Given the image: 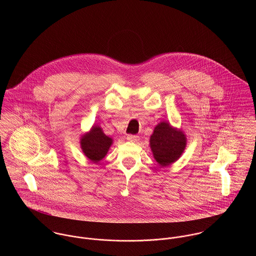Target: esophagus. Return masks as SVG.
Returning a JSON list of instances; mask_svg holds the SVG:
<instances>
[{"label":"esophagus","mask_w":256,"mask_h":256,"mask_svg":"<svg viewBox=\"0 0 256 256\" xmlns=\"http://www.w3.org/2000/svg\"><path fill=\"white\" fill-rule=\"evenodd\" d=\"M127 140L130 141V142H138L140 140V137L137 136V135H127Z\"/></svg>","instance_id":"esophagus-1"}]
</instances>
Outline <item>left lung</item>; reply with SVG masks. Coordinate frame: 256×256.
Wrapping results in <instances>:
<instances>
[{"label": "left lung", "mask_w": 256, "mask_h": 256, "mask_svg": "<svg viewBox=\"0 0 256 256\" xmlns=\"http://www.w3.org/2000/svg\"><path fill=\"white\" fill-rule=\"evenodd\" d=\"M150 146L156 162L162 166H168L182 154L186 136L182 130L162 121L154 127L150 138Z\"/></svg>", "instance_id": "left-lung-1"}]
</instances>
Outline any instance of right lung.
Masks as SVG:
<instances>
[{
	"instance_id": "1",
	"label": "right lung",
	"mask_w": 256,
	"mask_h": 256,
	"mask_svg": "<svg viewBox=\"0 0 256 256\" xmlns=\"http://www.w3.org/2000/svg\"><path fill=\"white\" fill-rule=\"evenodd\" d=\"M112 139L106 136L102 129L94 125L90 132L84 134L80 138V148L84 156L94 162H98L108 154Z\"/></svg>"
}]
</instances>
